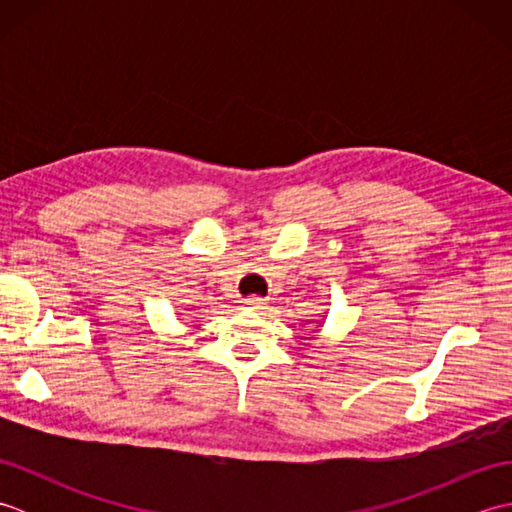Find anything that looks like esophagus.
Here are the masks:
<instances>
[{"instance_id": "obj_1", "label": "esophagus", "mask_w": 512, "mask_h": 512, "mask_svg": "<svg viewBox=\"0 0 512 512\" xmlns=\"http://www.w3.org/2000/svg\"><path fill=\"white\" fill-rule=\"evenodd\" d=\"M248 308H262L264 306V299H259V297H253V299H246L244 301Z\"/></svg>"}]
</instances>
